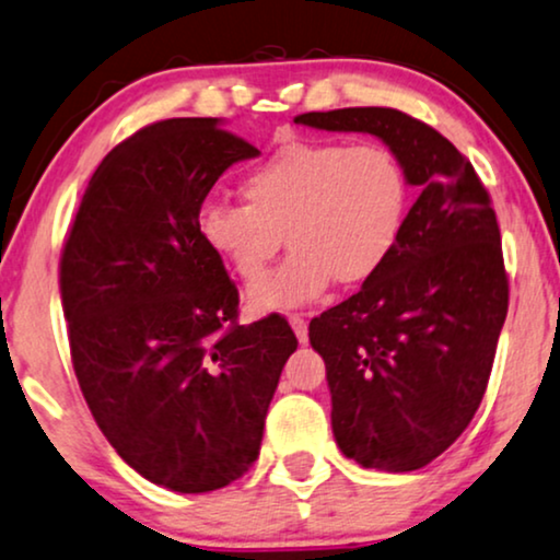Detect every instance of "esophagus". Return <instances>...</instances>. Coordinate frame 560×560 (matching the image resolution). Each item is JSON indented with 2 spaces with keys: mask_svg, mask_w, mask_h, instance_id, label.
Segmentation results:
<instances>
[{
  "mask_svg": "<svg viewBox=\"0 0 560 560\" xmlns=\"http://www.w3.org/2000/svg\"><path fill=\"white\" fill-rule=\"evenodd\" d=\"M289 325H292L296 340H300L302 346H304V342H307V319H304L302 315H296V312H294V315H289Z\"/></svg>",
  "mask_w": 560,
  "mask_h": 560,
  "instance_id": "34e87169",
  "label": "esophagus"
}]
</instances>
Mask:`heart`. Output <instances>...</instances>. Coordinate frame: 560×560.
<instances>
[{
  "label": "heart",
  "mask_w": 560,
  "mask_h": 560,
  "mask_svg": "<svg viewBox=\"0 0 560 560\" xmlns=\"http://www.w3.org/2000/svg\"><path fill=\"white\" fill-rule=\"evenodd\" d=\"M245 205L199 210V241L237 279L258 281L292 245V256L248 292L256 312L292 310L332 281L355 287L382 271L407 214V176L389 148L340 140L279 145L241 182Z\"/></svg>",
  "instance_id": "obj_1"
}]
</instances>
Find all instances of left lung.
Instances as JSON below:
<instances>
[{"mask_svg":"<svg viewBox=\"0 0 560 560\" xmlns=\"http://www.w3.org/2000/svg\"><path fill=\"white\" fill-rule=\"evenodd\" d=\"M294 122L382 138L420 189L382 271L310 323L342 456L376 471H417L474 420L506 317L489 191L448 138L399 109L307 112Z\"/></svg>","mask_w":560,"mask_h":560,"instance_id":"1","label":"left lung"}]
</instances>
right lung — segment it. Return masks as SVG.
I'll return each instance as SVG.
<instances>
[{
    "mask_svg": "<svg viewBox=\"0 0 560 560\" xmlns=\"http://www.w3.org/2000/svg\"><path fill=\"white\" fill-rule=\"evenodd\" d=\"M256 155L218 117L148 125L104 155L61 253L81 394L119 458L182 494L248 471L296 350L281 315L237 323V289L197 233L214 182Z\"/></svg>",
    "mask_w": 560,
    "mask_h": 560,
    "instance_id": "right-lung-1",
    "label": "right lung"
}]
</instances>
